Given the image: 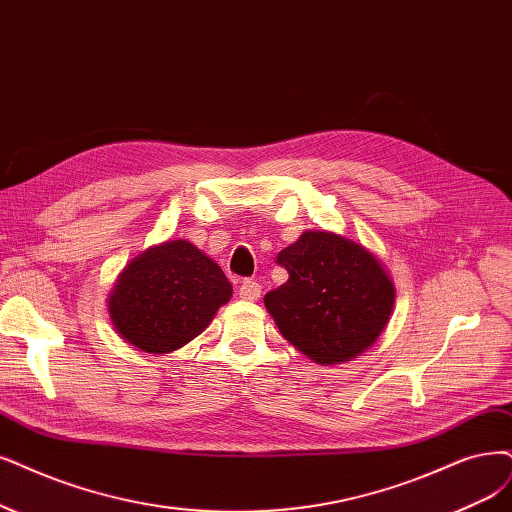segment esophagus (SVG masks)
I'll list each match as a JSON object with an SVG mask.
<instances>
[{"label":"esophagus","instance_id":"34e87169","mask_svg":"<svg viewBox=\"0 0 512 512\" xmlns=\"http://www.w3.org/2000/svg\"><path fill=\"white\" fill-rule=\"evenodd\" d=\"M238 295L242 299H246V301H255L261 295V287L257 285L255 280H244L242 285H240V289H238Z\"/></svg>","mask_w":512,"mask_h":512}]
</instances>
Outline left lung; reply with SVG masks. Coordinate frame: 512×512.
Instances as JSON below:
<instances>
[{"label": "left lung", "mask_w": 512, "mask_h": 512, "mask_svg": "<svg viewBox=\"0 0 512 512\" xmlns=\"http://www.w3.org/2000/svg\"><path fill=\"white\" fill-rule=\"evenodd\" d=\"M289 280L263 297L282 337L316 365L361 356L386 329L394 282L361 242L308 230L276 259Z\"/></svg>", "instance_id": "1"}]
</instances>
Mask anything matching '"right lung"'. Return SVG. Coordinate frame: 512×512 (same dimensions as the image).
Returning a JSON list of instances; mask_svg holds the SVG:
<instances>
[{
    "mask_svg": "<svg viewBox=\"0 0 512 512\" xmlns=\"http://www.w3.org/2000/svg\"><path fill=\"white\" fill-rule=\"evenodd\" d=\"M230 297L219 263L189 240H166L120 272L107 310L126 344L162 356L198 337Z\"/></svg>",
    "mask_w": 512,
    "mask_h": 512,
    "instance_id": "1",
    "label": "right lung"
}]
</instances>
